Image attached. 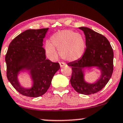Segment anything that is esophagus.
<instances>
[{
  "label": "esophagus",
  "mask_w": 123,
  "mask_h": 123,
  "mask_svg": "<svg viewBox=\"0 0 123 123\" xmlns=\"http://www.w3.org/2000/svg\"><path fill=\"white\" fill-rule=\"evenodd\" d=\"M59 64H60V67H63L66 66V64H65V63H60Z\"/></svg>",
  "instance_id": "obj_1"
}]
</instances>
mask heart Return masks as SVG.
Segmentation results:
<instances>
[{
	"mask_svg": "<svg viewBox=\"0 0 123 123\" xmlns=\"http://www.w3.org/2000/svg\"><path fill=\"white\" fill-rule=\"evenodd\" d=\"M60 56L68 62H75L83 56L86 49V42L83 36L71 30H63L55 33L51 37V42L45 44L47 56L51 59L56 57L55 48Z\"/></svg>",
	"mask_w": 123,
	"mask_h": 123,
	"instance_id": "obj_1",
	"label": "heart"
}]
</instances>
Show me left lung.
<instances>
[{
  "label": "left lung",
  "mask_w": 123,
  "mask_h": 123,
  "mask_svg": "<svg viewBox=\"0 0 123 123\" xmlns=\"http://www.w3.org/2000/svg\"><path fill=\"white\" fill-rule=\"evenodd\" d=\"M86 36V48L81 58L68 63L72 68L70 82L78 93L91 95L101 90L111 78L113 72V52L105 36L87 27H79ZM95 68L100 72L99 79L93 83L85 80V69Z\"/></svg>",
  "instance_id": "1"
}]
</instances>
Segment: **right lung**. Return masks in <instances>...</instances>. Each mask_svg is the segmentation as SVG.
<instances>
[{"label":"right lung","instance_id":"1","mask_svg":"<svg viewBox=\"0 0 123 123\" xmlns=\"http://www.w3.org/2000/svg\"><path fill=\"white\" fill-rule=\"evenodd\" d=\"M48 28L27 30L16 36L9 45L6 55L7 77L20 93L37 98L47 91L55 74L60 69L58 63L46 59L43 39ZM27 73L31 81L30 87L21 86L19 76Z\"/></svg>","mask_w":123,"mask_h":123}]
</instances>
